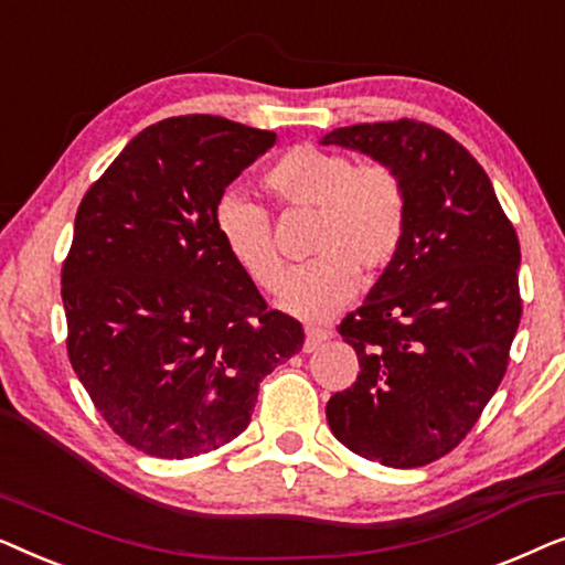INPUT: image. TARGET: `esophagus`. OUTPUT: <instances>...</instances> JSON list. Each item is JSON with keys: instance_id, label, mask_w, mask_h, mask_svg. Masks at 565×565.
Wrapping results in <instances>:
<instances>
[{"instance_id": "1", "label": "esophagus", "mask_w": 565, "mask_h": 565, "mask_svg": "<svg viewBox=\"0 0 565 565\" xmlns=\"http://www.w3.org/2000/svg\"><path fill=\"white\" fill-rule=\"evenodd\" d=\"M329 337H331V331H327V329L308 327V329H306V344H303V350H306V352H313L316 347H319L321 342H327Z\"/></svg>"}]
</instances>
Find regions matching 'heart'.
Wrapping results in <instances>:
<instances>
[{"label":"heart","mask_w":565,"mask_h":565,"mask_svg":"<svg viewBox=\"0 0 565 565\" xmlns=\"http://www.w3.org/2000/svg\"><path fill=\"white\" fill-rule=\"evenodd\" d=\"M265 188L282 207L316 211L308 242L316 257L290 269L277 292V306L300 319L334 316L358 288V273H381L404 244L406 188L383 161L354 164L344 153L296 146L267 169ZM215 231L259 288H275L282 259L265 207L231 190L215 205Z\"/></svg>","instance_id":"1"}]
</instances>
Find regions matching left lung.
<instances>
[{"label": "left lung", "mask_w": 565, "mask_h": 565, "mask_svg": "<svg viewBox=\"0 0 565 565\" xmlns=\"http://www.w3.org/2000/svg\"><path fill=\"white\" fill-rule=\"evenodd\" d=\"M323 146L396 169L408 221L396 259L339 334L360 375L327 419L360 458L419 468L458 447L497 393L520 327V238L468 149L419 120L337 128Z\"/></svg>", "instance_id": "left-lung-1"}]
</instances>
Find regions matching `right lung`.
Listing matches in <instances>:
<instances>
[{
  "label": "right lung",
  "instance_id": "add662e5",
  "mask_svg": "<svg viewBox=\"0 0 565 565\" xmlns=\"http://www.w3.org/2000/svg\"><path fill=\"white\" fill-rule=\"evenodd\" d=\"M273 130L218 115L143 128L82 198L61 269L66 350L130 447L184 460L249 427L262 377L303 347L215 231V205Z\"/></svg>",
  "mask_w": 565,
  "mask_h": 565
}]
</instances>
